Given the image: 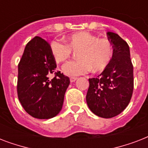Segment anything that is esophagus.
Masks as SVG:
<instances>
[{"label":"esophagus","mask_w":148,"mask_h":148,"mask_svg":"<svg viewBox=\"0 0 148 148\" xmlns=\"http://www.w3.org/2000/svg\"><path fill=\"white\" fill-rule=\"evenodd\" d=\"M77 77H71V78H70V81L71 82V83H73V82H74L75 81H77Z\"/></svg>","instance_id":"obj_1"}]
</instances>
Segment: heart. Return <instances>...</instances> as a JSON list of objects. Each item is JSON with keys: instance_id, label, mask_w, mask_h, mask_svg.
Returning a JSON list of instances; mask_svg holds the SVG:
<instances>
[{"instance_id": "1", "label": "heart", "mask_w": 148, "mask_h": 148, "mask_svg": "<svg viewBox=\"0 0 148 148\" xmlns=\"http://www.w3.org/2000/svg\"><path fill=\"white\" fill-rule=\"evenodd\" d=\"M64 43L53 40L51 43V53L57 63H66L71 59L72 51L77 52V60L65 65L64 71L70 76H78L93 72L102 71L108 67L114 55V46L107 38L81 31L66 38Z\"/></svg>"}]
</instances>
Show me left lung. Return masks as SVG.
I'll return each mask as SVG.
<instances>
[{
	"label": "left lung",
	"mask_w": 148,
	"mask_h": 148,
	"mask_svg": "<svg viewBox=\"0 0 148 148\" xmlns=\"http://www.w3.org/2000/svg\"><path fill=\"white\" fill-rule=\"evenodd\" d=\"M107 35L114 46V55L110 64L97 77L89 78L86 101L95 114L111 118L121 114L131 101L134 71L126 41L113 32H108Z\"/></svg>",
	"instance_id": "left-lung-1"
}]
</instances>
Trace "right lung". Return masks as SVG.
<instances>
[{"mask_svg": "<svg viewBox=\"0 0 148 148\" xmlns=\"http://www.w3.org/2000/svg\"><path fill=\"white\" fill-rule=\"evenodd\" d=\"M49 43L36 36L27 44L18 64L17 97L27 114L38 119L55 117L62 108L68 77L55 71ZM55 77L51 79L49 74Z\"/></svg>", "mask_w": 148, "mask_h": 148, "instance_id": "add662e5", "label": "right lung"}]
</instances>
